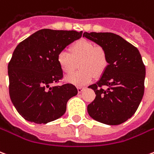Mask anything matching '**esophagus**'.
<instances>
[{
    "label": "esophagus",
    "mask_w": 154,
    "mask_h": 154,
    "mask_svg": "<svg viewBox=\"0 0 154 154\" xmlns=\"http://www.w3.org/2000/svg\"><path fill=\"white\" fill-rule=\"evenodd\" d=\"M85 87H83V86H79V87H77V91L78 93H82L83 90H85Z\"/></svg>",
    "instance_id": "1"
}]
</instances>
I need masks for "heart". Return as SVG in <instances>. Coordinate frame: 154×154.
<instances>
[{
	"label": "heart",
	"instance_id": "b5f03b06",
	"mask_svg": "<svg viewBox=\"0 0 154 154\" xmlns=\"http://www.w3.org/2000/svg\"><path fill=\"white\" fill-rule=\"evenodd\" d=\"M69 50V53L64 51L59 52L56 61L60 70L66 75L71 74L78 63V69L81 70L66 77L67 82L72 85H87L92 82L94 76L103 75L108 67V56L106 50L91 41L79 39L72 43Z\"/></svg>",
	"mask_w": 154,
	"mask_h": 154
}]
</instances>
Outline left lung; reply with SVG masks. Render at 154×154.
Returning <instances> with one entry per match:
<instances>
[{"label":"left lung","instance_id":"obj_1","mask_svg":"<svg viewBox=\"0 0 154 154\" xmlns=\"http://www.w3.org/2000/svg\"><path fill=\"white\" fill-rule=\"evenodd\" d=\"M83 37L105 49L109 61L100 79L89 86L96 97L88 105V113L103 124H122L134 115L144 95L145 66L140 51L113 33L85 32Z\"/></svg>","mask_w":154,"mask_h":154}]
</instances>
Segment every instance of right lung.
I'll list each match as a JSON object with an SVG mask.
<instances>
[{"mask_svg": "<svg viewBox=\"0 0 154 154\" xmlns=\"http://www.w3.org/2000/svg\"><path fill=\"white\" fill-rule=\"evenodd\" d=\"M82 31L43 29L17 46L8 65L9 96L27 121L47 124L61 117L67 102L77 94L72 84L50 86L63 77L59 52L79 39Z\"/></svg>", "mask_w": 154, "mask_h": 154, "instance_id": "1", "label": "right lung"}]
</instances>
